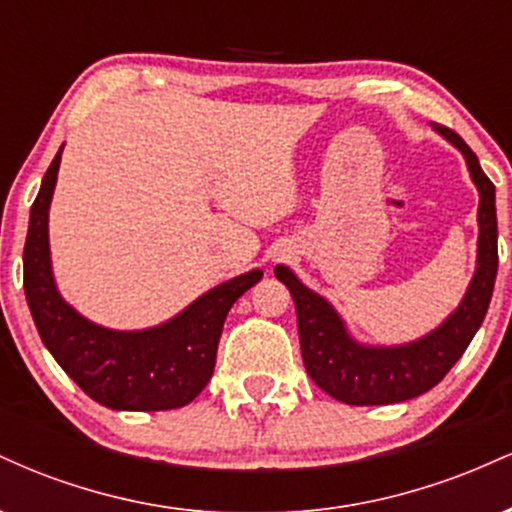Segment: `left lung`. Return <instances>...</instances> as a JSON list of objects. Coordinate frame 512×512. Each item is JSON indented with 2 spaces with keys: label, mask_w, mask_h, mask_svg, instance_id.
I'll return each mask as SVG.
<instances>
[{
  "label": "left lung",
  "mask_w": 512,
  "mask_h": 512,
  "mask_svg": "<svg viewBox=\"0 0 512 512\" xmlns=\"http://www.w3.org/2000/svg\"><path fill=\"white\" fill-rule=\"evenodd\" d=\"M436 127L450 144L464 154L469 175L479 190V248L477 272L472 276L462 303L438 330L402 346H363L346 332L337 310L296 279L289 267H276L274 274L291 291L298 315L301 354L313 383L344 404L407 402L436 387L464 354L489 310L498 272V223L496 187L486 178L479 158L464 144L460 134Z\"/></svg>",
  "instance_id": "8db88e82"
}]
</instances>
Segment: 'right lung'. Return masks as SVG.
Here are the masks:
<instances>
[{
    "label": "right lung",
    "mask_w": 512,
    "mask_h": 512,
    "mask_svg": "<svg viewBox=\"0 0 512 512\" xmlns=\"http://www.w3.org/2000/svg\"><path fill=\"white\" fill-rule=\"evenodd\" d=\"M62 149L52 158L31 207L23 248V289L40 339L88 397L108 409L166 411L190 404L214 373L231 305L262 279V269L216 286L180 315L151 330L117 332L93 325L64 303L52 279L48 209Z\"/></svg>",
    "instance_id": "1"
}]
</instances>
